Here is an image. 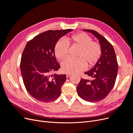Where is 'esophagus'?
Masks as SVG:
<instances>
[{
  "mask_svg": "<svg viewBox=\"0 0 133 133\" xmlns=\"http://www.w3.org/2000/svg\"><path fill=\"white\" fill-rule=\"evenodd\" d=\"M71 75V74H70V73H67V74H66V78H69Z\"/></svg>",
  "mask_w": 133,
  "mask_h": 133,
  "instance_id": "obj_1",
  "label": "esophagus"
}]
</instances>
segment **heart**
Wrapping results in <instances>:
<instances>
[{
    "instance_id": "obj_1",
    "label": "heart",
    "mask_w": 133,
    "mask_h": 133,
    "mask_svg": "<svg viewBox=\"0 0 133 133\" xmlns=\"http://www.w3.org/2000/svg\"><path fill=\"white\" fill-rule=\"evenodd\" d=\"M69 45L79 48L76 54L77 59L68 58L62 63L63 71L74 73L85 70L88 65L92 66L98 62L102 55L100 44L92 41V38L86 33H80L72 35L64 40H59L56 43L54 53L58 59L62 60L68 54Z\"/></svg>"
}]
</instances>
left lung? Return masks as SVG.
Instances as JSON below:
<instances>
[{
    "label": "left lung",
    "mask_w": 133,
    "mask_h": 133,
    "mask_svg": "<svg viewBox=\"0 0 133 133\" xmlns=\"http://www.w3.org/2000/svg\"><path fill=\"white\" fill-rule=\"evenodd\" d=\"M99 40L102 55L93 68L85 74L91 80L81 79L77 87L78 94L87 102H96L104 99L113 88L118 73V62L114 48L97 31L83 29Z\"/></svg>",
    "instance_id": "obj_1"
}]
</instances>
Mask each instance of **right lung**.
<instances>
[{"mask_svg": "<svg viewBox=\"0 0 133 133\" xmlns=\"http://www.w3.org/2000/svg\"><path fill=\"white\" fill-rule=\"evenodd\" d=\"M72 30H48L27 43L22 55L21 70L26 89L34 99L49 102L61 94L66 77L65 74H51L60 67L54 48L58 40Z\"/></svg>", "mask_w": 133, "mask_h": 133, "instance_id": "add662e5", "label": "right lung"}]
</instances>
